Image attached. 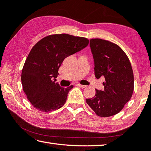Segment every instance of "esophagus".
Segmentation results:
<instances>
[{
	"mask_svg": "<svg viewBox=\"0 0 151 151\" xmlns=\"http://www.w3.org/2000/svg\"><path fill=\"white\" fill-rule=\"evenodd\" d=\"M78 86L79 87H81V88H84L86 87V86H85V85H82V84H78Z\"/></svg>",
	"mask_w": 151,
	"mask_h": 151,
	"instance_id": "34e87169",
	"label": "esophagus"
}]
</instances>
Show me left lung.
I'll return each mask as SVG.
<instances>
[{
	"label": "left lung",
	"mask_w": 151,
	"mask_h": 151,
	"mask_svg": "<svg viewBox=\"0 0 151 151\" xmlns=\"http://www.w3.org/2000/svg\"><path fill=\"white\" fill-rule=\"evenodd\" d=\"M90 47L96 77L105 81L103 91L96 89L95 96L86 99V103L99 116H113L132 96L134 78L130 61L119 46L108 40L92 38Z\"/></svg>",
	"instance_id": "left-lung-1"
}]
</instances>
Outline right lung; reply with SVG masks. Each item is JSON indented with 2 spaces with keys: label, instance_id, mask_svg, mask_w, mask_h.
<instances>
[{
  "label": "right lung",
  "instance_id": "add662e5",
  "mask_svg": "<svg viewBox=\"0 0 151 151\" xmlns=\"http://www.w3.org/2000/svg\"><path fill=\"white\" fill-rule=\"evenodd\" d=\"M84 37L67 34L46 37L32 47L22 73L23 89L33 107L50 112L63 107L73 86L64 88L56 83L59 68L68 56L88 45Z\"/></svg>",
  "mask_w": 151,
  "mask_h": 151
}]
</instances>
